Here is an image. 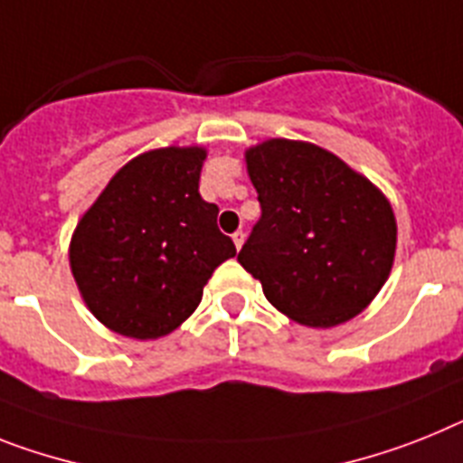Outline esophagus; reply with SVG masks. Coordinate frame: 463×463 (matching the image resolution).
Returning a JSON list of instances; mask_svg holds the SVG:
<instances>
[{
	"label": "esophagus",
	"instance_id": "obj_1",
	"mask_svg": "<svg viewBox=\"0 0 463 463\" xmlns=\"http://www.w3.org/2000/svg\"><path fill=\"white\" fill-rule=\"evenodd\" d=\"M232 242H235V247H238V250H242L244 231H235V232H232Z\"/></svg>",
	"mask_w": 463,
	"mask_h": 463
}]
</instances>
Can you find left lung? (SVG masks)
I'll use <instances>...</instances> for the list:
<instances>
[{
  "label": "left lung",
  "instance_id": "8db88e82",
  "mask_svg": "<svg viewBox=\"0 0 463 463\" xmlns=\"http://www.w3.org/2000/svg\"><path fill=\"white\" fill-rule=\"evenodd\" d=\"M261 219L238 261L279 313L308 327L357 316L386 282L395 216L386 197L336 155L273 138L247 153Z\"/></svg>",
  "mask_w": 463,
  "mask_h": 463
}]
</instances>
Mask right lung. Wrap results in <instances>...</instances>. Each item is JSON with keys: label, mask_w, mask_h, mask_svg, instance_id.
Listing matches in <instances>:
<instances>
[{"label": "right lung", "mask_w": 463, "mask_h": 463, "mask_svg": "<svg viewBox=\"0 0 463 463\" xmlns=\"http://www.w3.org/2000/svg\"><path fill=\"white\" fill-rule=\"evenodd\" d=\"M202 147H162L124 165L81 216L70 266L89 310L112 332L157 339L193 316L235 244L200 197Z\"/></svg>", "instance_id": "obj_1"}]
</instances>
